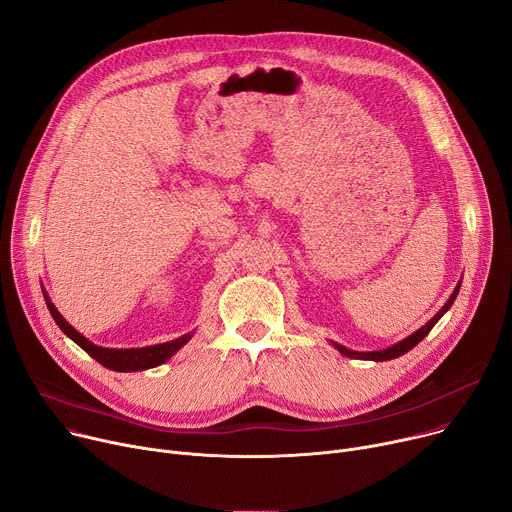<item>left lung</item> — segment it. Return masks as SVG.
<instances>
[{
	"label": "left lung",
	"mask_w": 512,
	"mask_h": 512,
	"mask_svg": "<svg viewBox=\"0 0 512 512\" xmlns=\"http://www.w3.org/2000/svg\"><path fill=\"white\" fill-rule=\"evenodd\" d=\"M459 288H461V284L454 288V292L450 294V299L446 301V305H444L432 319H429L423 328H419V330H417L415 334H411L409 338H405V340H400V342H396V344L384 348V351L359 353V351H351V348H346V346H342V344H338V342H332V344L338 348V351H340L344 357H351V359H365V361H390V359H396V357H400V355L409 353L411 348L417 346V344L429 334V330H432V328L438 324V319L452 307V303H454V299H456V294H459Z\"/></svg>",
	"instance_id": "1"
}]
</instances>
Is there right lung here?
Masks as SVG:
<instances>
[{
  "label": "right lung",
  "instance_id": "add662e5",
  "mask_svg": "<svg viewBox=\"0 0 512 512\" xmlns=\"http://www.w3.org/2000/svg\"><path fill=\"white\" fill-rule=\"evenodd\" d=\"M45 303H47V309H49L51 317L56 319V324L60 326V330L68 338H72L97 363H101L107 369H114V371H141V369L157 367L161 363H166L172 355H176L178 348H182L188 340L193 338V332H191V334H184L176 340L153 344V346H143V348H103V346H97L91 340H87L80 332H76L68 324V321L60 315V311L53 307V303L49 301L47 294H45Z\"/></svg>",
  "mask_w": 512,
  "mask_h": 512
}]
</instances>
